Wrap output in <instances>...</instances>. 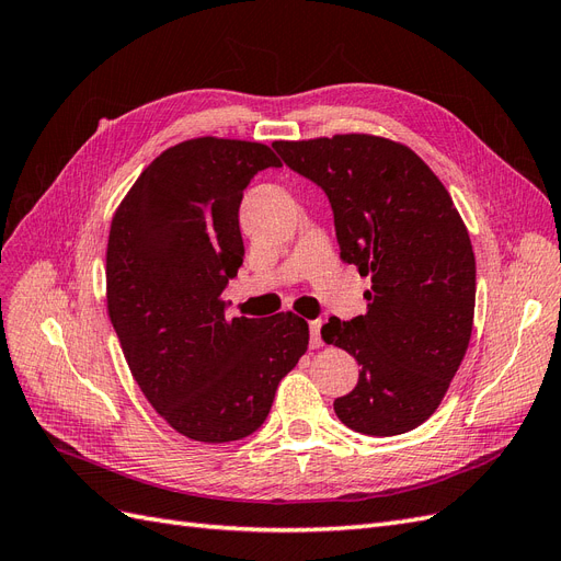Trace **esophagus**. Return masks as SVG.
<instances>
[{
	"label": "esophagus",
	"mask_w": 561,
	"mask_h": 561,
	"mask_svg": "<svg viewBox=\"0 0 561 561\" xmlns=\"http://www.w3.org/2000/svg\"><path fill=\"white\" fill-rule=\"evenodd\" d=\"M320 328H322V322H320V320H311V322H309V332H311V339H309V344H311V348H320V346H322V336H320Z\"/></svg>",
	"instance_id": "1"
}]
</instances>
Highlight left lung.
<instances>
[{
	"label": "left lung",
	"mask_w": 561,
	"mask_h": 561,
	"mask_svg": "<svg viewBox=\"0 0 561 561\" xmlns=\"http://www.w3.org/2000/svg\"><path fill=\"white\" fill-rule=\"evenodd\" d=\"M325 192L339 257L371 278L367 313L322 325L360 377L334 412L363 435H402L443 402L474 313V254L445 184L410 147L375 135L274 142Z\"/></svg>",
	"instance_id": "left-lung-1"
}]
</instances>
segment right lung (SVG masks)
<instances>
[{"instance_id": "right-lung-1", "label": "right lung", "mask_w": 561, "mask_h": 561, "mask_svg": "<svg viewBox=\"0 0 561 561\" xmlns=\"http://www.w3.org/2000/svg\"><path fill=\"white\" fill-rule=\"evenodd\" d=\"M264 168L260 142L198 138L151 161L118 206L107 243V311L151 407L196 443H236L266 421L309 346L295 313L229 318L243 264L239 208Z\"/></svg>"}]
</instances>
